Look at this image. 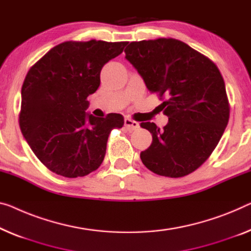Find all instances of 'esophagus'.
Wrapping results in <instances>:
<instances>
[{
	"label": "esophagus",
	"instance_id": "1",
	"mask_svg": "<svg viewBox=\"0 0 251 251\" xmlns=\"http://www.w3.org/2000/svg\"><path fill=\"white\" fill-rule=\"evenodd\" d=\"M124 123H125L126 128L128 130H134V129L138 128V126H140V124H138L137 122L133 121V119H130V118H125Z\"/></svg>",
	"mask_w": 251,
	"mask_h": 251
}]
</instances>
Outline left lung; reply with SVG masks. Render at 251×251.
<instances>
[{
  "mask_svg": "<svg viewBox=\"0 0 251 251\" xmlns=\"http://www.w3.org/2000/svg\"><path fill=\"white\" fill-rule=\"evenodd\" d=\"M125 58L135 67L150 92L158 93L168 124L141 123L152 143L141 160L152 173L184 177L214 151L229 122L226 84L214 63L173 38L130 43Z\"/></svg>",
  "mask_w": 251,
  "mask_h": 251,
  "instance_id": "8db88e82",
  "label": "left lung"
}]
</instances>
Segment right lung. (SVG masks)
I'll use <instances>...</instances> for the list:
<instances>
[{"instance_id":"add662e5","label":"right lung","mask_w":251,"mask_h":251,"mask_svg":"<svg viewBox=\"0 0 251 251\" xmlns=\"http://www.w3.org/2000/svg\"><path fill=\"white\" fill-rule=\"evenodd\" d=\"M126 42H65L28 71L21 89L19 124L30 149L59 176L95 171L106 154L108 136L124 125L121 114L96 117L85 110L100 85V72L123 53Z\"/></svg>"}]
</instances>
